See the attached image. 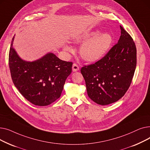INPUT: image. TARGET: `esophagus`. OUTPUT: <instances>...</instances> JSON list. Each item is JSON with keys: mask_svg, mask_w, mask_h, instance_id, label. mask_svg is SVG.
<instances>
[{"mask_svg": "<svg viewBox=\"0 0 150 150\" xmlns=\"http://www.w3.org/2000/svg\"><path fill=\"white\" fill-rule=\"evenodd\" d=\"M79 69H80V67L78 66V64H76V63H74L72 66V70L74 71V72H76V71L79 70Z\"/></svg>", "mask_w": 150, "mask_h": 150, "instance_id": "1", "label": "esophagus"}]
</instances>
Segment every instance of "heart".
Masks as SVG:
<instances>
[{"label": "heart", "mask_w": 150, "mask_h": 150, "mask_svg": "<svg viewBox=\"0 0 150 150\" xmlns=\"http://www.w3.org/2000/svg\"><path fill=\"white\" fill-rule=\"evenodd\" d=\"M98 31L87 33L77 36L73 40L74 43H81L94 36L85 42L80 49L82 58L88 61L94 62L101 59L108 52L112 42V38L110 34L105 33L98 35ZM64 49L67 51L72 50L68 46H66Z\"/></svg>", "instance_id": "1"}]
</instances>
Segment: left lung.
I'll return each instance as SVG.
<instances>
[{
	"instance_id": "obj_1",
	"label": "left lung",
	"mask_w": 150,
	"mask_h": 150,
	"mask_svg": "<svg viewBox=\"0 0 150 150\" xmlns=\"http://www.w3.org/2000/svg\"><path fill=\"white\" fill-rule=\"evenodd\" d=\"M120 29L119 41L105 56L81 69L88 95L98 105H109L120 99L129 89L134 74L136 44L122 26Z\"/></svg>"
}]
</instances>
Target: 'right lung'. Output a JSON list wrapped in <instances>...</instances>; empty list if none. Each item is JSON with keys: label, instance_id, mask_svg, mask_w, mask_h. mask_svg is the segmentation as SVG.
I'll list each match as a JSON object with an SVG mask.
<instances>
[{"label": "right lung", "instance_id": "obj_1", "mask_svg": "<svg viewBox=\"0 0 150 150\" xmlns=\"http://www.w3.org/2000/svg\"><path fill=\"white\" fill-rule=\"evenodd\" d=\"M12 39L8 64L14 86L32 104L49 105L61 96L65 81L72 72V62L61 60L52 53L33 62L22 60L13 47Z\"/></svg>", "mask_w": 150, "mask_h": 150}]
</instances>
